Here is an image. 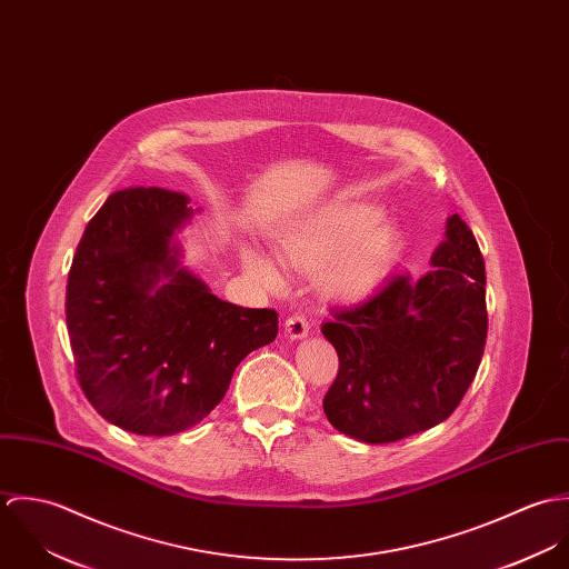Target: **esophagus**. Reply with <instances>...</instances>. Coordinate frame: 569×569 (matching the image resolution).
<instances>
[{"instance_id": "34e87169", "label": "esophagus", "mask_w": 569, "mask_h": 569, "mask_svg": "<svg viewBox=\"0 0 569 569\" xmlns=\"http://www.w3.org/2000/svg\"><path fill=\"white\" fill-rule=\"evenodd\" d=\"M309 320L305 318V316H300V313H293L291 318H287V322H284V332L291 337V339H302V337H307L309 335Z\"/></svg>"}]
</instances>
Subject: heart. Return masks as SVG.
Segmentation results:
<instances>
[{
	"mask_svg": "<svg viewBox=\"0 0 569 569\" xmlns=\"http://www.w3.org/2000/svg\"><path fill=\"white\" fill-rule=\"evenodd\" d=\"M401 234L383 223V210L370 203H339L302 219L282 241L284 260L307 273L326 268L332 296L359 298L370 293L395 267ZM244 267L260 284L282 287L276 262L260 249H244Z\"/></svg>",
	"mask_w": 569,
	"mask_h": 569,
	"instance_id": "1",
	"label": "heart"
}]
</instances>
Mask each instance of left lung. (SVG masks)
I'll use <instances>...</instances> for the list:
<instances>
[{
  "instance_id": "1",
  "label": "left lung",
  "mask_w": 569,
  "mask_h": 569,
  "mask_svg": "<svg viewBox=\"0 0 569 569\" xmlns=\"http://www.w3.org/2000/svg\"><path fill=\"white\" fill-rule=\"evenodd\" d=\"M433 269L392 276L368 300L330 309L322 326L339 370L325 397L328 422L361 442H397L453 413L487 346L485 258L453 214Z\"/></svg>"
}]
</instances>
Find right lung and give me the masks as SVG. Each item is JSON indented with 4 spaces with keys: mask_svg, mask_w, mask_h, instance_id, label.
Here are the masks:
<instances>
[{
    "mask_svg": "<svg viewBox=\"0 0 569 569\" xmlns=\"http://www.w3.org/2000/svg\"><path fill=\"white\" fill-rule=\"evenodd\" d=\"M190 199L124 188L104 201L77 247L66 316L77 379L93 409L140 436L201 422L244 357L278 335L273 309H244L179 269L172 243Z\"/></svg>",
    "mask_w": 569,
    "mask_h": 569,
    "instance_id": "right-lung-1",
    "label": "right lung"
}]
</instances>
